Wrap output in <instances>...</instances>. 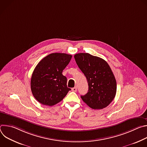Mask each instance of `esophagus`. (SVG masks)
<instances>
[{
  "label": "esophagus",
  "mask_w": 147,
  "mask_h": 147,
  "mask_svg": "<svg viewBox=\"0 0 147 147\" xmlns=\"http://www.w3.org/2000/svg\"><path fill=\"white\" fill-rule=\"evenodd\" d=\"M71 90H72V91H73V92H76L77 90V87H76L72 88H71Z\"/></svg>",
  "instance_id": "esophagus-1"
}]
</instances>
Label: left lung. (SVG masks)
<instances>
[{"instance_id": "left-lung-1", "label": "left lung", "mask_w": 147, "mask_h": 147, "mask_svg": "<svg viewBox=\"0 0 147 147\" xmlns=\"http://www.w3.org/2000/svg\"><path fill=\"white\" fill-rule=\"evenodd\" d=\"M76 63L85 75L88 84V91L81 99L94 109L106 108L115 98L117 85L114 74L102 58L87 53L74 55Z\"/></svg>"}]
</instances>
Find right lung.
Returning a JSON list of instances; mask_svg holds the SVG:
<instances>
[{
	"label": "right lung",
	"mask_w": 147,
	"mask_h": 147,
	"mask_svg": "<svg viewBox=\"0 0 147 147\" xmlns=\"http://www.w3.org/2000/svg\"><path fill=\"white\" fill-rule=\"evenodd\" d=\"M71 55L53 53L42 59L35 67L31 79L34 98L41 104L53 106L63 99L71 90L63 70L69 63Z\"/></svg>",
	"instance_id": "right-lung-1"
}]
</instances>
